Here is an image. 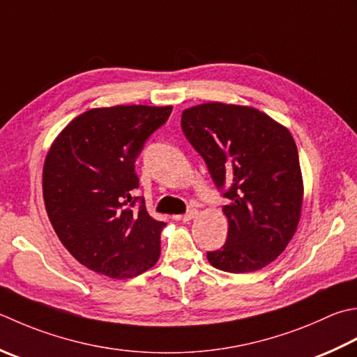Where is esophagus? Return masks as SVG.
<instances>
[{
  "mask_svg": "<svg viewBox=\"0 0 357 357\" xmlns=\"http://www.w3.org/2000/svg\"><path fill=\"white\" fill-rule=\"evenodd\" d=\"M197 215H198L197 208H192V211H188L187 213L183 215V221H190V220H193V218H197Z\"/></svg>",
  "mask_w": 357,
  "mask_h": 357,
  "instance_id": "esophagus-1",
  "label": "esophagus"
}]
</instances>
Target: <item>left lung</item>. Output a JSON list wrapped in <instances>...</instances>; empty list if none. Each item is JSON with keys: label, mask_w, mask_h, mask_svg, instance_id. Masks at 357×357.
I'll return each mask as SVG.
<instances>
[{"label": "left lung", "mask_w": 357, "mask_h": 357, "mask_svg": "<svg viewBox=\"0 0 357 357\" xmlns=\"http://www.w3.org/2000/svg\"><path fill=\"white\" fill-rule=\"evenodd\" d=\"M181 128L229 201L227 240L207 252L208 263L232 274L268 266L302 213L303 181L289 130L255 108L221 102L184 109Z\"/></svg>", "instance_id": "1"}]
</instances>
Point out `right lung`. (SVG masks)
<instances>
[{"mask_svg":"<svg viewBox=\"0 0 357 357\" xmlns=\"http://www.w3.org/2000/svg\"><path fill=\"white\" fill-rule=\"evenodd\" d=\"M170 113L172 107L146 105L89 109L69 122L47 151V216L63 246L88 269L130 278L158 261L165 222L153 220L144 199L132 197L139 187L135 162Z\"/></svg>","mask_w":357,"mask_h":357,"instance_id":"add662e5","label":"right lung"}]
</instances>
